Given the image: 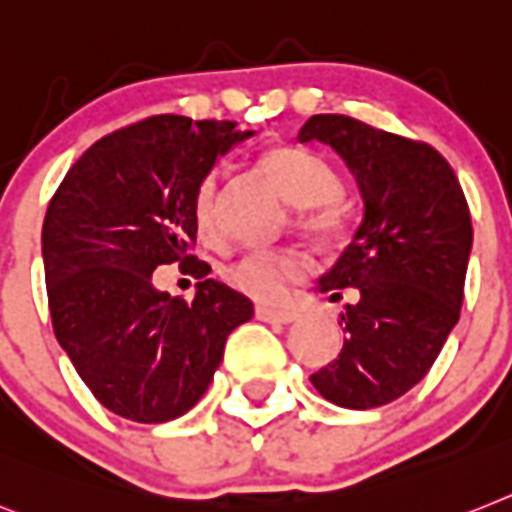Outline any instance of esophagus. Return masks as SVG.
I'll list each match as a JSON object with an SVG mask.
<instances>
[{"mask_svg": "<svg viewBox=\"0 0 512 512\" xmlns=\"http://www.w3.org/2000/svg\"><path fill=\"white\" fill-rule=\"evenodd\" d=\"M256 319L266 324H290L298 319V314L293 311H282V308H266V306H256Z\"/></svg>", "mask_w": 512, "mask_h": 512, "instance_id": "esophagus-1", "label": "esophagus"}]
</instances>
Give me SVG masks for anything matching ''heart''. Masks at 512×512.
I'll list each match as a JSON object with an SVG mask.
<instances>
[{
    "instance_id": "obj_1",
    "label": "heart",
    "mask_w": 512,
    "mask_h": 512,
    "mask_svg": "<svg viewBox=\"0 0 512 512\" xmlns=\"http://www.w3.org/2000/svg\"><path fill=\"white\" fill-rule=\"evenodd\" d=\"M261 170L282 196L298 206V227L322 240L340 238L348 227V209L342 204L340 172L327 156L308 146H274L259 159ZM190 217L206 240L219 232V172L209 170L196 183L190 198ZM303 261L293 251L259 248L248 251L225 269V282L238 293L269 301L282 293L287 280L301 274Z\"/></svg>"
}]
</instances>
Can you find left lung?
<instances>
[{"label":"left lung","mask_w":512,"mask_h":512,"mask_svg":"<svg viewBox=\"0 0 512 512\" xmlns=\"http://www.w3.org/2000/svg\"><path fill=\"white\" fill-rule=\"evenodd\" d=\"M298 141L329 143L358 177L363 222L322 293L345 308L340 356L311 374L322 398L342 408H379L426 377L463 303L471 211L458 175L434 146L345 114H314Z\"/></svg>","instance_id":"obj_1"}]
</instances>
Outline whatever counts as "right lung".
I'll list each match as a JSON object with an SVG mask.
<instances>
[{"mask_svg": "<svg viewBox=\"0 0 512 512\" xmlns=\"http://www.w3.org/2000/svg\"><path fill=\"white\" fill-rule=\"evenodd\" d=\"M238 122L156 114L96 141L70 167L41 230L52 327L104 408L164 424L201 400L227 335L253 316L246 295L206 280L190 198L217 156L253 135ZM180 260L201 279L193 302L150 285Z\"/></svg>", "mask_w": 512, "mask_h": 512, "instance_id": "1", "label": "right lung"}]
</instances>
